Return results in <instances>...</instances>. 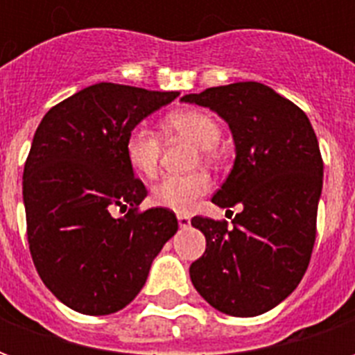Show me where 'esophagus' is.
Instances as JSON below:
<instances>
[{
  "label": "esophagus",
  "instance_id": "obj_1",
  "mask_svg": "<svg viewBox=\"0 0 355 355\" xmlns=\"http://www.w3.org/2000/svg\"><path fill=\"white\" fill-rule=\"evenodd\" d=\"M177 218H178V224H180V228L190 226V216L188 215H182V213H180V215H177Z\"/></svg>",
  "mask_w": 355,
  "mask_h": 355
}]
</instances>
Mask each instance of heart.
Listing matches in <instances>:
<instances>
[{
  "instance_id": "b5f03b06",
  "label": "heart",
  "mask_w": 355,
  "mask_h": 355,
  "mask_svg": "<svg viewBox=\"0 0 355 355\" xmlns=\"http://www.w3.org/2000/svg\"><path fill=\"white\" fill-rule=\"evenodd\" d=\"M163 129L169 135L193 142L203 162H213L216 157V142L220 140V125L215 117L198 108L175 110L165 116ZM125 157L135 173L154 178L159 169L162 139L157 132L150 131L144 125L132 127L125 139ZM213 182L205 171H193L188 175H169L162 178L152 190L155 205L175 213H188L200 198L211 192Z\"/></svg>"
}]
</instances>
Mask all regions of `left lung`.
Instances as JSON below:
<instances>
[{
    "label": "left lung",
    "mask_w": 355,
    "mask_h": 355,
    "mask_svg": "<svg viewBox=\"0 0 355 355\" xmlns=\"http://www.w3.org/2000/svg\"><path fill=\"white\" fill-rule=\"evenodd\" d=\"M182 101L215 110L230 125L236 162L213 203L241 205L232 226L192 218L207 239L205 253L190 266L193 287L228 315H261L297 289L310 264L323 184L318 137L297 104L257 81Z\"/></svg>",
    "instance_id": "8db88e82"
}]
</instances>
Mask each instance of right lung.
<instances>
[{"instance_id": "obj_1", "label": "right lung", "mask_w": 355, "mask_h": 355, "mask_svg": "<svg viewBox=\"0 0 355 355\" xmlns=\"http://www.w3.org/2000/svg\"><path fill=\"white\" fill-rule=\"evenodd\" d=\"M178 94L96 83L53 106L35 131L22 178L28 245L42 282L76 312L125 308L177 234L173 211L139 209L146 186L123 146L132 127ZM116 208L125 215L114 217Z\"/></svg>"}]
</instances>
